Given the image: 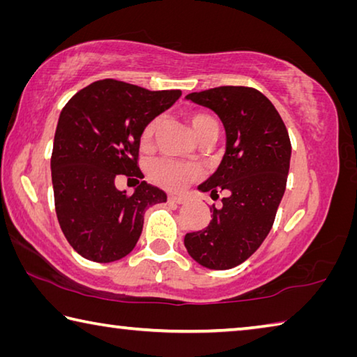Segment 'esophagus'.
I'll return each mask as SVG.
<instances>
[{"mask_svg":"<svg viewBox=\"0 0 357 357\" xmlns=\"http://www.w3.org/2000/svg\"><path fill=\"white\" fill-rule=\"evenodd\" d=\"M168 203L183 204V203H185V197H183V195H168Z\"/></svg>","mask_w":357,"mask_h":357,"instance_id":"34e87169","label":"esophagus"}]
</instances>
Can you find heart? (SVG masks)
I'll return each mask as SVG.
<instances>
[{
    "label": "heart",
    "mask_w": 357,
    "mask_h": 357,
    "mask_svg": "<svg viewBox=\"0 0 357 357\" xmlns=\"http://www.w3.org/2000/svg\"><path fill=\"white\" fill-rule=\"evenodd\" d=\"M192 126L195 129L198 137H201L207 129L212 126H217V121L212 119L211 115L204 112H195L190 116ZM160 125V119H153L151 121L146 123L140 135V145L144 148H150L154 144L156 139L158 129ZM150 178L160 187H165L168 190H179L183 189L185 184H189L190 181H195L201 170L195 164H189V162H181L176 159L170 158H160L153 160L148 168Z\"/></svg>",
    "instance_id": "heart-1"
}]
</instances>
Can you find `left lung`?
Segmentation results:
<instances>
[{"label": "left lung", "mask_w": 357, "mask_h": 357, "mask_svg": "<svg viewBox=\"0 0 357 357\" xmlns=\"http://www.w3.org/2000/svg\"><path fill=\"white\" fill-rule=\"evenodd\" d=\"M187 100L220 116L226 153L198 187L217 198L223 192L222 207L212 204L211 223L185 234L184 245L203 267L228 270L245 262L273 226L287 184L289 132L271 101L252 87L222 86L189 93Z\"/></svg>", "instance_id": "left-lung-1"}]
</instances>
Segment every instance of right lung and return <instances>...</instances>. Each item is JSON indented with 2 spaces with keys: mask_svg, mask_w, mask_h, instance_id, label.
<instances>
[{
  "mask_svg": "<svg viewBox=\"0 0 357 357\" xmlns=\"http://www.w3.org/2000/svg\"><path fill=\"white\" fill-rule=\"evenodd\" d=\"M181 90H151L101 79L84 87L57 121L51 178L61 229L82 257L114 262L134 250L148 207L165 203L158 187L140 181L132 195L120 192L121 174L144 178L139 168L140 135L148 121L167 111Z\"/></svg>",
  "mask_w": 357,
  "mask_h": 357,
  "instance_id": "right-lung-1",
  "label": "right lung"
}]
</instances>
